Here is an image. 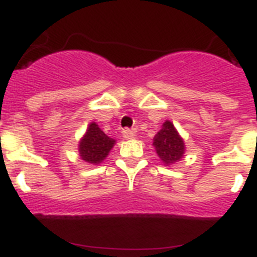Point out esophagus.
I'll list each match as a JSON object with an SVG mask.
<instances>
[{
  "instance_id": "esophagus-1",
  "label": "esophagus",
  "mask_w": 257,
  "mask_h": 257,
  "mask_svg": "<svg viewBox=\"0 0 257 257\" xmlns=\"http://www.w3.org/2000/svg\"><path fill=\"white\" fill-rule=\"evenodd\" d=\"M136 129L132 128V129H129V128H125L124 131H122V135H124L125 139H133V137L136 136Z\"/></svg>"
}]
</instances>
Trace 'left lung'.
I'll list each match as a JSON object with an SVG mask.
<instances>
[{
	"label": "left lung",
	"instance_id": "left-lung-1",
	"mask_svg": "<svg viewBox=\"0 0 257 257\" xmlns=\"http://www.w3.org/2000/svg\"><path fill=\"white\" fill-rule=\"evenodd\" d=\"M153 145L156 148L159 157L167 165L181 160L185 151L183 139L179 136L171 121H165L163 124L161 129L153 139Z\"/></svg>",
	"mask_w": 257,
	"mask_h": 257
}]
</instances>
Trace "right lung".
<instances>
[{
  "instance_id": "obj_1",
  "label": "right lung",
  "mask_w": 257,
  "mask_h": 257,
  "mask_svg": "<svg viewBox=\"0 0 257 257\" xmlns=\"http://www.w3.org/2000/svg\"><path fill=\"white\" fill-rule=\"evenodd\" d=\"M114 145V140L105 135L98 125L92 122L80 143V156L89 164H100Z\"/></svg>"
}]
</instances>
